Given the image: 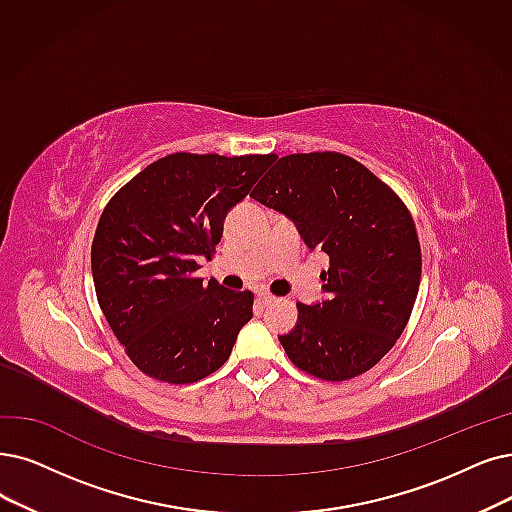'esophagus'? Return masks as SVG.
Returning a JSON list of instances; mask_svg holds the SVG:
<instances>
[{
  "label": "esophagus",
  "instance_id": "1",
  "mask_svg": "<svg viewBox=\"0 0 512 512\" xmlns=\"http://www.w3.org/2000/svg\"><path fill=\"white\" fill-rule=\"evenodd\" d=\"M256 300H258V304H262V306H269V304L275 302V296L269 294V292H258V294H256Z\"/></svg>",
  "mask_w": 512,
  "mask_h": 512
}]
</instances>
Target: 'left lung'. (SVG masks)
<instances>
[{"label":"left lung","instance_id":"1","mask_svg":"<svg viewBox=\"0 0 512 512\" xmlns=\"http://www.w3.org/2000/svg\"><path fill=\"white\" fill-rule=\"evenodd\" d=\"M288 216L311 250L330 258L325 300L298 302L294 330L279 336L290 361L321 380H351L393 349L418 296L422 254L405 203L342 153L281 157L252 195Z\"/></svg>","mask_w":512,"mask_h":512}]
</instances>
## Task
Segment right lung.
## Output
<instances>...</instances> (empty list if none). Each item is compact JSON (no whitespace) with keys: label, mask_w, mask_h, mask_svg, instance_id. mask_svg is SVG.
Instances as JSON below:
<instances>
[{"label":"right lung","mask_w":512,"mask_h":512,"mask_svg":"<svg viewBox=\"0 0 512 512\" xmlns=\"http://www.w3.org/2000/svg\"><path fill=\"white\" fill-rule=\"evenodd\" d=\"M277 155L172 153L121 187L92 241L96 298L140 372L170 384L210 376L252 319V292L195 277L224 218Z\"/></svg>","instance_id":"add662e5"}]
</instances>
